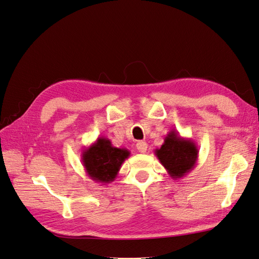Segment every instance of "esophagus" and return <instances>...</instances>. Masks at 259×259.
Instances as JSON below:
<instances>
[{"label":"esophagus","instance_id":"34e87169","mask_svg":"<svg viewBox=\"0 0 259 259\" xmlns=\"http://www.w3.org/2000/svg\"><path fill=\"white\" fill-rule=\"evenodd\" d=\"M136 148H137L138 151H140V153L145 154V153H146V150H147V143L146 142H143V141L137 142Z\"/></svg>","mask_w":259,"mask_h":259}]
</instances>
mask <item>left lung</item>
Instances as JSON below:
<instances>
[{"label": "left lung", "mask_w": 259, "mask_h": 259, "mask_svg": "<svg viewBox=\"0 0 259 259\" xmlns=\"http://www.w3.org/2000/svg\"><path fill=\"white\" fill-rule=\"evenodd\" d=\"M155 155L172 179H181L197 165L199 149L191 138L181 137L176 130L170 131Z\"/></svg>", "instance_id": "8db88e82"}]
</instances>
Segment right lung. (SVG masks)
Segmentation results:
<instances>
[{
	"label": "right lung",
	"mask_w": 259,
	"mask_h": 259,
	"mask_svg": "<svg viewBox=\"0 0 259 259\" xmlns=\"http://www.w3.org/2000/svg\"><path fill=\"white\" fill-rule=\"evenodd\" d=\"M130 155L128 149L112 146L109 138L98 137L82 151L81 161L90 179L106 185L116 178L122 163Z\"/></svg>",
	"instance_id": "add662e5"
}]
</instances>
